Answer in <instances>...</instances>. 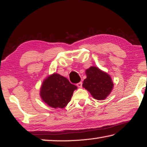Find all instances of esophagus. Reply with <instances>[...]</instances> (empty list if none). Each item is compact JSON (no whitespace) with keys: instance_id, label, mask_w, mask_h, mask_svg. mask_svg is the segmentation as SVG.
<instances>
[{"instance_id":"34e87169","label":"esophagus","mask_w":147,"mask_h":147,"mask_svg":"<svg viewBox=\"0 0 147 147\" xmlns=\"http://www.w3.org/2000/svg\"><path fill=\"white\" fill-rule=\"evenodd\" d=\"M76 85L78 87V88H82V82H80L77 84Z\"/></svg>"}]
</instances>
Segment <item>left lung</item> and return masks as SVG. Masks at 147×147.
I'll use <instances>...</instances> for the list:
<instances>
[{"mask_svg":"<svg viewBox=\"0 0 147 147\" xmlns=\"http://www.w3.org/2000/svg\"><path fill=\"white\" fill-rule=\"evenodd\" d=\"M87 78L82 86L90 92L96 100H104L110 93L113 84L108 74L95 67H91L86 71Z\"/></svg>","mask_w":147,"mask_h":147,"instance_id":"left-lung-1","label":"left lung"}]
</instances>
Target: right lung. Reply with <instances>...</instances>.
Listing matches in <instances>:
<instances>
[{
  "label": "right lung",
  "mask_w": 147,
  "mask_h": 147,
  "mask_svg": "<svg viewBox=\"0 0 147 147\" xmlns=\"http://www.w3.org/2000/svg\"><path fill=\"white\" fill-rule=\"evenodd\" d=\"M77 87L58 74H53L43 82L41 96L45 102L54 108H63L71 100Z\"/></svg>",
  "instance_id": "obj_1"
}]
</instances>
